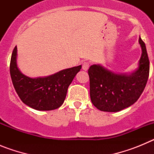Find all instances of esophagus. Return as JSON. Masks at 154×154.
Returning a JSON list of instances; mask_svg holds the SVG:
<instances>
[{
    "instance_id": "esophagus-1",
    "label": "esophagus",
    "mask_w": 154,
    "mask_h": 154,
    "mask_svg": "<svg viewBox=\"0 0 154 154\" xmlns=\"http://www.w3.org/2000/svg\"><path fill=\"white\" fill-rule=\"evenodd\" d=\"M89 63L88 62H84L83 63H82V69L85 71H87L88 69H89Z\"/></svg>"
}]
</instances>
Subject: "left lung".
Returning <instances> with one entry per match:
<instances>
[{"instance_id": "8db88e82", "label": "left lung", "mask_w": 154, "mask_h": 154, "mask_svg": "<svg viewBox=\"0 0 154 154\" xmlns=\"http://www.w3.org/2000/svg\"><path fill=\"white\" fill-rule=\"evenodd\" d=\"M142 54L138 68L130 74L115 73L104 66L91 65L90 80L92 104L104 112H119L135 103L143 92L149 72V62L145 43L139 38Z\"/></svg>"}]
</instances>
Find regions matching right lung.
Instances as JSON below:
<instances>
[{
	"mask_svg": "<svg viewBox=\"0 0 154 154\" xmlns=\"http://www.w3.org/2000/svg\"><path fill=\"white\" fill-rule=\"evenodd\" d=\"M17 46L10 64V73L14 87L21 101L32 109L47 111L58 109L63 104L68 88L82 65L63 69L45 77L30 78L17 67Z\"/></svg>",
	"mask_w": 154,
	"mask_h": 154,
	"instance_id": "1",
	"label": "right lung"
}]
</instances>
